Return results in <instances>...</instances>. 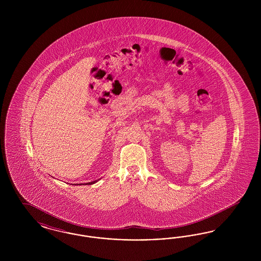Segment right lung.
Listing matches in <instances>:
<instances>
[{"instance_id":"add662e5","label":"right lung","mask_w":261,"mask_h":261,"mask_svg":"<svg viewBox=\"0 0 261 261\" xmlns=\"http://www.w3.org/2000/svg\"><path fill=\"white\" fill-rule=\"evenodd\" d=\"M99 180H95V181H93V182H89V183H86L88 185H92V184H95V183H97ZM75 185H77V184H75ZM81 185V184H80Z\"/></svg>"}]
</instances>
